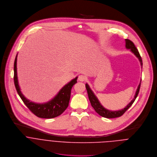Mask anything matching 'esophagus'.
I'll return each mask as SVG.
<instances>
[{"label":"esophagus","instance_id":"esophagus-1","mask_svg":"<svg viewBox=\"0 0 157 157\" xmlns=\"http://www.w3.org/2000/svg\"><path fill=\"white\" fill-rule=\"evenodd\" d=\"M78 80L80 81V82H85L86 80V77L83 75H80L78 76Z\"/></svg>","mask_w":157,"mask_h":157}]
</instances>
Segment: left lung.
I'll return each instance as SVG.
<instances>
[{"instance_id":"left-lung-1","label":"left lung","mask_w":157,"mask_h":157,"mask_svg":"<svg viewBox=\"0 0 157 157\" xmlns=\"http://www.w3.org/2000/svg\"><path fill=\"white\" fill-rule=\"evenodd\" d=\"M125 41H126V48L128 49H131V51L132 53H134V55L139 59V60L140 62V65L142 66V60L140 55L137 49L135 46L134 44L131 40H129L128 39H126V40H125ZM140 83H141V81H140V83H139V85L137 87V91L136 92L134 99L124 109H121V110H118V111H110V110H108V109L105 108L101 105V103H100L97 97L95 96V95L94 94L93 91L90 89L89 85L87 83L85 84V86H86V90H87L88 98H89V100L91 103V105L94 108V109L95 110V111L99 115H100L102 117H106V118H115V117H118L121 116L133 104V103L136 100V98L138 95V94H139V90H140Z\"/></svg>"}]
</instances>
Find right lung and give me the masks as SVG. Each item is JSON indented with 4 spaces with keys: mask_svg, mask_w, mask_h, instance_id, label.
Wrapping results in <instances>:
<instances>
[{
    "mask_svg": "<svg viewBox=\"0 0 157 157\" xmlns=\"http://www.w3.org/2000/svg\"><path fill=\"white\" fill-rule=\"evenodd\" d=\"M17 55L16 56L14 62V83L18 95L25 105L38 117L51 119L60 115L69 106L71 89L73 85L77 82V77L67 83L64 87H62L57 94V95H56L51 101L45 103H36L26 99L20 91L17 77Z\"/></svg>",
    "mask_w": 157,
    "mask_h": 157,
    "instance_id": "1",
    "label": "right lung"
}]
</instances>
